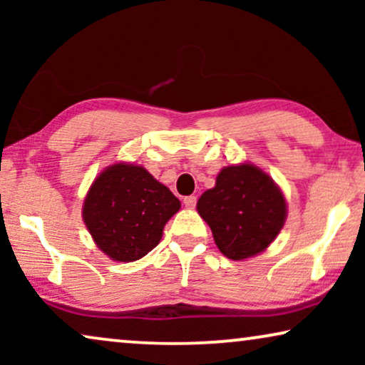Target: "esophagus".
<instances>
[{"label": "esophagus", "mask_w": 365, "mask_h": 365, "mask_svg": "<svg viewBox=\"0 0 365 365\" xmlns=\"http://www.w3.org/2000/svg\"><path fill=\"white\" fill-rule=\"evenodd\" d=\"M196 201H197V197L196 196H186L184 197V206L186 207H189V209H192L194 206H196Z\"/></svg>", "instance_id": "obj_1"}]
</instances>
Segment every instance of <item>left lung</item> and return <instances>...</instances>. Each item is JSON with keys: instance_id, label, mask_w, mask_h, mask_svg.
Wrapping results in <instances>:
<instances>
[{"instance_id": "obj_1", "label": "left lung", "mask_w": 365, "mask_h": 365, "mask_svg": "<svg viewBox=\"0 0 365 365\" xmlns=\"http://www.w3.org/2000/svg\"><path fill=\"white\" fill-rule=\"evenodd\" d=\"M197 212L216 246L232 261L266 251L286 222L287 204L276 182L249 163L222 168L216 186L199 197Z\"/></svg>"}]
</instances>
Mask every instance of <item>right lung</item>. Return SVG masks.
Masks as SVG:
<instances>
[{
	"label": "right lung",
	"instance_id": "add662e5",
	"mask_svg": "<svg viewBox=\"0 0 365 365\" xmlns=\"http://www.w3.org/2000/svg\"><path fill=\"white\" fill-rule=\"evenodd\" d=\"M181 202L143 166L116 163L89 187L83 219L96 246L113 261L133 262L158 246Z\"/></svg>",
	"mask_w": 365,
	"mask_h": 365
}]
</instances>
